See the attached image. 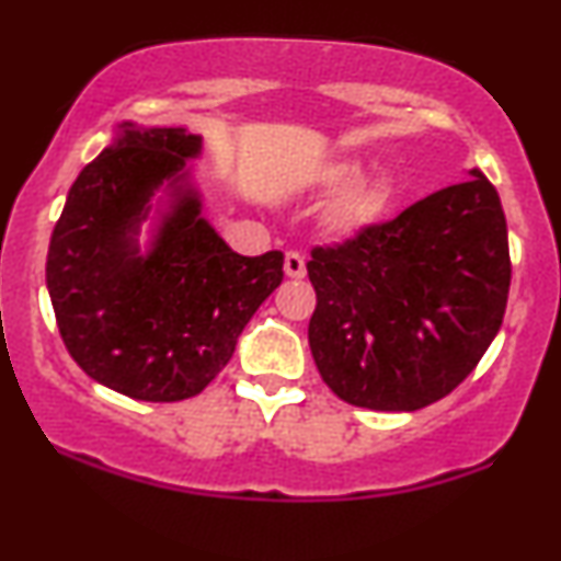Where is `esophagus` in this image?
<instances>
[{"label":"esophagus","mask_w":561,"mask_h":561,"mask_svg":"<svg viewBox=\"0 0 561 561\" xmlns=\"http://www.w3.org/2000/svg\"><path fill=\"white\" fill-rule=\"evenodd\" d=\"M285 274L289 279H302V276H306V261H302V255L295 253V250L285 253Z\"/></svg>","instance_id":"obj_1"}]
</instances>
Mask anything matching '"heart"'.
Instances as JSON below:
<instances>
[{
    "mask_svg": "<svg viewBox=\"0 0 561 561\" xmlns=\"http://www.w3.org/2000/svg\"><path fill=\"white\" fill-rule=\"evenodd\" d=\"M358 171H362V165L345 160V163H334L321 173V184L327 190H343L327 210V224L340 234H353V231L375 221L382 214L385 203H388V184L382 179L356 182ZM347 183L352 186L347 187Z\"/></svg>",
    "mask_w": 561,
    "mask_h": 561,
    "instance_id": "b5f03b06",
    "label": "heart"
}]
</instances>
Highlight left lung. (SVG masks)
I'll list each match as a JSON object with an SVG mask.
<instances>
[{"mask_svg": "<svg viewBox=\"0 0 561 561\" xmlns=\"http://www.w3.org/2000/svg\"><path fill=\"white\" fill-rule=\"evenodd\" d=\"M390 221L311 250L308 324L321 379L345 403L416 411L459 388L501 330L506 218L482 173Z\"/></svg>", "mask_w": 561, "mask_h": 561, "instance_id": "left-lung-1", "label": "left lung"}]
</instances>
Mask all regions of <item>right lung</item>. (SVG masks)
I'll return each mask as SVG.
<instances>
[{"mask_svg": "<svg viewBox=\"0 0 561 561\" xmlns=\"http://www.w3.org/2000/svg\"><path fill=\"white\" fill-rule=\"evenodd\" d=\"M184 128L118 126L79 173L47 253L57 330L89 377L137 401L197 396L229 364L250 317L282 285L279 250L234 253L199 216ZM160 183L172 190L151 253L133 234Z\"/></svg>", "mask_w": 561, "mask_h": 561, "instance_id": "add662e5", "label": "right lung"}]
</instances>
